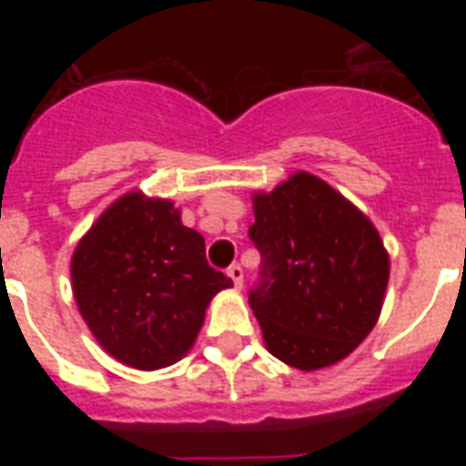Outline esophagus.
I'll list each match as a JSON object with an SVG mask.
<instances>
[{
	"label": "esophagus",
	"mask_w": 466,
	"mask_h": 466,
	"mask_svg": "<svg viewBox=\"0 0 466 466\" xmlns=\"http://www.w3.org/2000/svg\"><path fill=\"white\" fill-rule=\"evenodd\" d=\"M227 276L232 278V283L237 290H241V285H244V270H241L239 263H234V266H229V270H227Z\"/></svg>",
	"instance_id": "obj_1"
}]
</instances>
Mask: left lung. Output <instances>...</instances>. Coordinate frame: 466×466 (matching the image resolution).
I'll return each mask as SVG.
<instances>
[{"instance_id":"1","label":"left lung","mask_w":466,"mask_h":466,"mask_svg":"<svg viewBox=\"0 0 466 466\" xmlns=\"http://www.w3.org/2000/svg\"><path fill=\"white\" fill-rule=\"evenodd\" d=\"M248 229L263 256L251 290L270 355L302 372L353 353L382 311L390 254L377 227L346 196L309 171L251 196Z\"/></svg>"}]
</instances>
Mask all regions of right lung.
<instances>
[{"instance_id":"1","label":"right lung","mask_w":466,"mask_h":466,"mask_svg":"<svg viewBox=\"0 0 466 466\" xmlns=\"http://www.w3.org/2000/svg\"><path fill=\"white\" fill-rule=\"evenodd\" d=\"M72 292L98 346L135 370L188 353L205 311L232 280L205 261V239L174 200L130 190L106 208L72 254Z\"/></svg>"}]
</instances>
